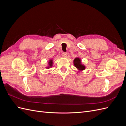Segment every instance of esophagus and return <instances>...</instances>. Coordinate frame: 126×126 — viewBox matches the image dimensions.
Masks as SVG:
<instances>
[{"label": "esophagus", "mask_w": 126, "mask_h": 126, "mask_svg": "<svg viewBox=\"0 0 126 126\" xmlns=\"http://www.w3.org/2000/svg\"><path fill=\"white\" fill-rule=\"evenodd\" d=\"M62 55H63V57H66L67 56V52H63Z\"/></svg>", "instance_id": "1"}]
</instances>
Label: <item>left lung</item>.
Returning <instances> with one entry per match:
<instances>
[{"label":"left lung","mask_w":126,"mask_h":126,"mask_svg":"<svg viewBox=\"0 0 126 126\" xmlns=\"http://www.w3.org/2000/svg\"><path fill=\"white\" fill-rule=\"evenodd\" d=\"M75 66L79 70H83L85 69V66L82 65L81 63V60L79 58H76L74 60Z\"/></svg>","instance_id":"obj_1"}]
</instances>
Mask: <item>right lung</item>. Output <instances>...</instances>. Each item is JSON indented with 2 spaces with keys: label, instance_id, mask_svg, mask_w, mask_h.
Returning a JSON list of instances; mask_svg holds the SVG:
<instances>
[{
  "label": "right lung",
  "instance_id": "add662e5",
  "mask_svg": "<svg viewBox=\"0 0 126 126\" xmlns=\"http://www.w3.org/2000/svg\"><path fill=\"white\" fill-rule=\"evenodd\" d=\"M48 63H49V67H47V68H50V67H51L52 66V63H53L52 60H49Z\"/></svg>",
  "mask_w": 126,
  "mask_h": 126
}]
</instances>
